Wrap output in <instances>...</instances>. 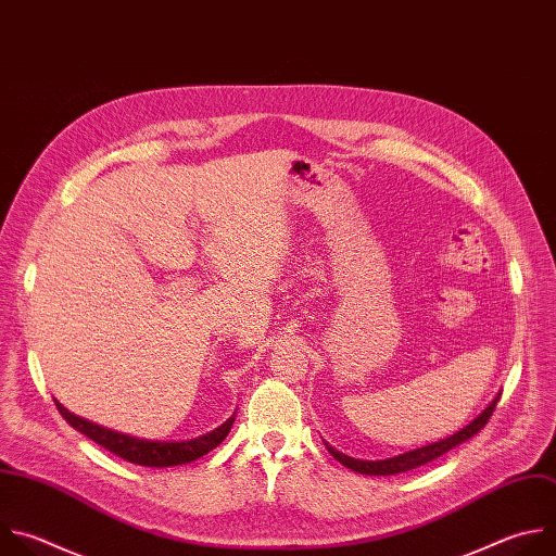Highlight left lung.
I'll return each mask as SVG.
<instances>
[{
	"label": "left lung",
	"instance_id": "obj_1",
	"mask_svg": "<svg viewBox=\"0 0 556 556\" xmlns=\"http://www.w3.org/2000/svg\"><path fill=\"white\" fill-rule=\"evenodd\" d=\"M497 401H500V396H495L493 403L476 420H471L465 429H460L458 433H454V435H450L445 440H440V442H433V445H427V447H420V450L394 456V458H386V460H355L351 456H344L338 450H332L330 445H326V447H328L332 458L340 460L344 467H349V469H353L357 473H366V476H394V473H403V471L416 469L420 465H427V463L440 458L442 454H447L450 450L463 445L465 440L476 435L489 422V418L493 416V409H495Z\"/></svg>",
	"mask_w": 556,
	"mask_h": 556
}]
</instances>
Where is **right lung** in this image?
Returning a JSON list of instances; mask_svg holds the SVG:
<instances>
[{
    "label": "right lung",
    "mask_w": 556,
    "mask_h": 556,
    "mask_svg": "<svg viewBox=\"0 0 556 556\" xmlns=\"http://www.w3.org/2000/svg\"><path fill=\"white\" fill-rule=\"evenodd\" d=\"M56 409L63 414V418L74 429H78L80 433L91 438L96 445L109 450L111 454H116L123 460H129L134 465H142V467H155V469L186 465V463H192V460L205 456L207 452H212L214 447H218L220 442L226 440V435L230 433L232 422H235V416H230L224 425H218L216 429H212L205 435H199L192 440H181V442H166V440L134 438V435H127V433H121L114 429H106L98 422H91L87 418L72 414L59 401H56Z\"/></svg>",
    "instance_id": "right-lung-1"
}]
</instances>
